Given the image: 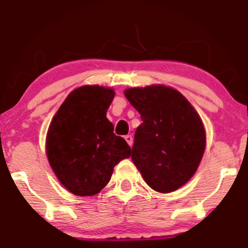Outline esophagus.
I'll use <instances>...</instances> for the list:
<instances>
[{
    "mask_svg": "<svg viewBox=\"0 0 248 248\" xmlns=\"http://www.w3.org/2000/svg\"><path fill=\"white\" fill-rule=\"evenodd\" d=\"M124 140H126V142L129 144L130 147L133 146V136L132 135H126L124 136Z\"/></svg>",
    "mask_w": 248,
    "mask_h": 248,
    "instance_id": "esophagus-1",
    "label": "esophagus"
}]
</instances>
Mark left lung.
Segmentation results:
<instances>
[{
    "label": "left lung",
    "instance_id": "obj_1",
    "mask_svg": "<svg viewBox=\"0 0 248 248\" xmlns=\"http://www.w3.org/2000/svg\"><path fill=\"white\" fill-rule=\"evenodd\" d=\"M124 95L142 120L134 136V164L155 191H175L192 177L203 157V122L191 104L171 87L129 88Z\"/></svg>",
    "mask_w": 248,
    "mask_h": 248
}]
</instances>
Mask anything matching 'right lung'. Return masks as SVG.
<instances>
[{"mask_svg": "<svg viewBox=\"0 0 248 248\" xmlns=\"http://www.w3.org/2000/svg\"><path fill=\"white\" fill-rule=\"evenodd\" d=\"M114 91L82 86L71 92L47 130L46 155L61 183L77 196H93L109 182L113 168L130 156L106 118Z\"/></svg>", "mask_w": 248, "mask_h": 248, "instance_id": "right-lung-1", "label": "right lung"}]
</instances>
